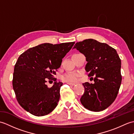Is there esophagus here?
Returning a JSON list of instances; mask_svg holds the SVG:
<instances>
[{
    "mask_svg": "<svg viewBox=\"0 0 134 134\" xmlns=\"http://www.w3.org/2000/svg\"><path fill=\"white\" fill-rule=\"evenodd\" d=\"M68 85H71V86H74V85H75V83H70V82H67V83Z\"/></svg>",
    "mask_w": 134,
    "mask_h": 134,
    "instance_id": "obj_1",
    "label": "esophagus"
}]
</instances>
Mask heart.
<instances>
[{
  "instance_id": "heart-1",
  "label": "heart",
  "mask_w": 134,
  "mask_h": 134,
  "mask_svg": "<svg viewBox=\"0 0 134 134\" xmlns=\"http://www.w3.org/2000/svg\"><path fill=\"white\" fill-rule=\"evenodd\" d=\"M79 74L76 72H67L62 76V80L70 83H75L78 80Z\"/></svg>"
}]
</instances>
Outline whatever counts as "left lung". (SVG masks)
<instances>
[{
	"instance_id": "1",
	"label": "left lung",
	"mask_w": 134,
	"mask_h": 134,
	"mask_svg": "<svg viewBox=\"0 0 134 134\" xmlns=\"http://www.w3.org/2000/svg\"><path fill=\"white\" fill-rule=\"evenodd\" d=\"M74 48L86 57L88 76H95L93 84H82L85 93L80 99L81 104L94 112L107 109L115 100L121 83V60L117 52L107 44L93 39L76 42Z\"/></svg>"
}]
</instances>
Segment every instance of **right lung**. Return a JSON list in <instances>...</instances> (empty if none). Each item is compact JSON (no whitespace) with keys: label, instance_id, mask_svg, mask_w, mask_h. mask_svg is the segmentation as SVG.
<instances>
[{"label":"right lung","instance_id":"right-lung-1","mask_svg":"<svg viewBox=\"0 0 134 134\" xmlns=\"http://www.w3.org/2000/svg\"><path fill=\"white\" fill-rule=\"evenodd\" d=\"M74 44L44 43L29 48L19 56L14 67L13 87L17 101L25 110L42 116L56 107L63 83L57 82L53 75ZM48 80L55 82L52 87L46 85Z\"/></svg>","mask_w":134,"mask_h":134}]
</instances>
